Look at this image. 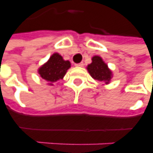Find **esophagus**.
I'll list each match as a JSON object with an SVG mask.
<instances>
[{"instance_id": "esophagus-1", "label": "esophagus", "mask_w": 153, "mask_h": 153, "mask_svg": "<svg viewBox=\"0 0 153 153\" xmlns=\"http://www.w3.org/2000/svg\"><path fill=\"white\" fill-rule=\"evenodd\" d=\"M83 62H80V63H76V64H75V66L76 67H82L83 66Z\"/></svg>"}]
</instances>
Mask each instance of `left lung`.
I'll return each instance as SVG.
<instances>
[{"mask_svg": "<svg viewBox=\"0 0 153 153\" xmlns=\"http://www.w3.org/2000/svg\"><path fill=\"white\" fill-rule=\"evenodd\" d=\"M91 60L92 62L87 66L86 69L92 78L99 82H105V84H109L113 74L108 68V65L99 56H94Z\"/></svg>", "mask_w": 153, "mask_h": 153, "instance_id": "1", "label": "left lung"}]
</instances>
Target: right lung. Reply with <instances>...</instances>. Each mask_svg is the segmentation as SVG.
<instances>
[{
    "label": "right lung",
    "instance_id": "right-lung-1",
    "mask_svg": "<svg viewBox=\"0 0 153 153\" xmlns=\"http://www.w3.org/2000/svg\"><path fill=\"white\" fill-rule=\"evenodd\" d=\"M70 68V62L65 61L60 54L55 53L46 63L39 68L38 72L42 78L49 82L48 85H53V82L63 78Z\"/></svg>",
    "mask_w": 153,
    "mask_h": 153
}]
</instances>
